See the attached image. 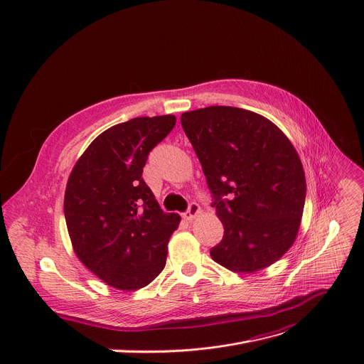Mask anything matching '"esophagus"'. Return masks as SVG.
Wrapping results in <instances>:
<instances>
[{"instance_id":"34e87169","label":"esophagus","mask_w":364,"mask_h":364,"mask_svg":"<svg viewBox=\"0 0 364 364\" xmlns=\"http://www.w3.org/2000/svg\"><path fill=\"white\" fill-rule=\"evenodd\" d=\"M199 213H200V206H199L198 203L192 202V203L188 205L187 211L183 214V217H184V220H187V221H192V220H193Z\"/></svg>"}]
</instances>
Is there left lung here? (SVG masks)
Wrapping results in <instances>:
<instances>
[{"instance_id": "8db88e82", "label": "left lung", "mask_w": 364, "mask_h": 364, "mask_svg": "<svg viewBox=\"0 0 364 364\" xmlns=\"http://www.w3.org/2000/svg\"><path fill=\"white\" fill-rule=\"evenodd\" d=\"M224 225L211 257L225 269L254 273L295 242L305 203V174L289 139L261 114L209 106L181 114Z\"/></svg>"}]
</instances>
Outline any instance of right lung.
I'll return each instance as SVG.
<instances>
[{"label": "right lung", "mask_w": 364, "mask_h": 364, "mask_svg": "<svg viewBox=\"0 0 364 364\" xmlns=\"http://www.w3.org/2000/svg\"><path fill=\"white\" fill-rule=\"evenodd\" d=\"M176 125V117L134 118L95 139L75 164L65 192L73 251L105 283L136 291L155 280L168 242L180 224L165 214L141 174L149 153Z\"/></svg>", "instance_id": "right-lung-1"}]
</instances>
